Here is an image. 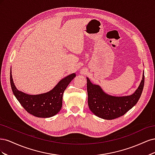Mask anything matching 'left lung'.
<instances>
[{"label": "left lung", "instance_id": "obj_1", "mask_svg": "<svg viewBox=\"0 0 155 155\" xmlns=\"http://www.w3.org/2000/svg\"><path fill=\"white\" fill-rule=\"evenodd\" d=\"M88 105L91 112L104 120H113L124 115L137 104L144 86V72L142 79L135 92L130 95L114 96L108 94L101 87L91 83L87 78Z\"/></svg>", "mask_w": 155, "mask_h": 155}]
</instances>
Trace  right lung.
<instances>
[{
    "mask_svg": "<svg viewBox=\"0 0 155 155\" xmlns=\"http://www.w3.org/2000/svg\"><path fill=\"white\" fill-rule=\"evenodd\" d=\"M75 77V73L70 74L60 80L51 91L30 95L16 88L13 80L12 68L10 70V84L14 96L28 113L39 118H50L58 113L62 107L63 92Z\"/></svg>",
    "mask_w": 155,
    "mask_h": 155,
    "instance_id": "1",
    "label": "right lung"
}]
</instances>
